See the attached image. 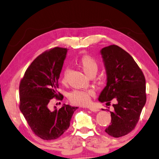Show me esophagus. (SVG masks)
<instances>
[{
	"label": "esophagus",
	"instance_id": "obj_1",
	"mask_svg": "<svg viewBox=\"0 0 159 159\" xmlns=\"http://www.w3.org/2000/svg\"><path fill=\"white\" fill-rule=\"evenodd\" d=\"M89 109L92 111H98L99 109L98 108H95V107H90Z\"/></svg>",
	"mask_w": 159,
	"mask_h": 159
}]
</instances>
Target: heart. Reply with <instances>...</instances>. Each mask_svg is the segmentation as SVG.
<instances>
[{"label":"heart","mask_w":159,"mask_h":159,"mask_svg":"<svg viewBox=\"0 0 159 159\" xmlns=\"http://www.w3.org/2000/svg\"><path fill=\"white\" fill-rule=\"evenodd\" d=\"M79 66L82 69L86 75L88 76H93L97 74L98 70L99 64L98 61L92 56L85 55L82 56L79 60ZM69 75V69L64 70L61 81L63 83L67 82ZM94 91L92 90H74L69 93L68 99L71 104L75 105H88L91 102V97L94 95Z\"/></svg>","instance_id":"b5f03b06"}]
</instances>
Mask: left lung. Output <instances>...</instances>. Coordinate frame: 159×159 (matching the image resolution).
Wrapping results in <instances>:
<instances>
[{
  "instance_id": "8db88e82",
  "label": "left lung",
  "mask_w": 159,
  "mask_h": 159,
  "mask_svg": "<svg viewBox=\"0 0 159 159\" xmlns=\"http://www.w3.org/2000/svg\"><path fill=\"white\" fill-rule=\"evenodd\" d=\"M101 55L107 82L98 99L108 104L114 102V111H110L111 123L105 132L120 138L134 130L139 121L147 100L146 80L132 56L118 45L102 48Z\"/></svg>"
}]
</instances>
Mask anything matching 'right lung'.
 <instances>
[{
    "instance_id": "add662e5",
    "label": "right lung",
    "mask_w": 159,
    "mask_h": 159,
    "mask_svg": "<svg viewBox=\"0 0 159 159\" xmlns=\"http://www.w3.org/2000/svg\"><path fill=\"white\" fill-rule=\"evenodd\" d=\"M66 52V48L56 47L43 52L26 70L20 83V111L34 134L45 140L63 134L78 109L65 104L51 111L48 105L53 98L63 99L57 89Z\"/></svg>"
}]
</instances>
